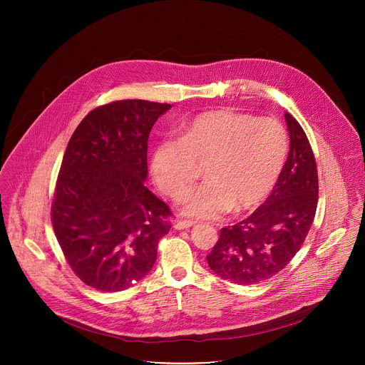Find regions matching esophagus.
Segmentation results:
<instances>
[{"mask_svg":"<svg viewBox=\"0 0 365 365\" xmlns=\"http://www.w3.org/2000/svg\"><path fill=\"white\" fill-rule=\"evenodd\" d=\"M193 225H195V221H189V220H180V221L175 222L176 230H186V228H190Z\"/></svg>","mask_w":365,"mask_h":365,"instance_id":"esophagus-1","label":"esophagus"}]
</instances>
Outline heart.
Returning <instances> with one entry per match:
<instances>
[{"instance_id":"obj_1","label":"heart","mask_w":365,"mask_h":365,"mask_svg":"<svg viewBox=\"0 0 365 365\" xmlns=\"http://www.w3.org/2000/svg\"><path fill=\"white\" fill-rule=\"evenodd\" d=\"M287 151V131L279 120L218 108L185 123L179 138H162L150 169L162 193L178 200L202 165L205 182L185 196L182 212L218 218L231 207L245 212L262 203L282 175Z\"/></svg>"}]
</instances>
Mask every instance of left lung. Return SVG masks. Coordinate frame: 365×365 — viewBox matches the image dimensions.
Instances as JSON below:
<instances>
[{
    "label": "left lung",
    "instance_id": "left-lung-1",
    "mask_svg": "<svg viewBox=\"0 0 365 365\" xmlns=\"http://www.w3.org/2000/svg\"><path fill=\"white\" fill-rule=\"evenodd\" d=\"M290 151L266 202L244 221L222 228L207 264L235 284H257L280 273L300 250L315 220L319 182L315 154L297 120L284 114Z\"/></svg>",
    "mask_w": 365,
    "mask_h": 365
}]
</instances>
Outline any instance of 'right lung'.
<instances>
[{
	"instance_id": "right-lung-1",
	"label": "right lung",
	"mask_w": 365,
	"mask_h": 365,
	"mask_svg": "<svg viewBox=\"0 0 365 365\" xmlns=\"http://www.w3.org/2000/svg\"><path fill=\"white\" fill-rule=\"evenodd\" d=\"M170 103L113 101L72 134L51 200V225L72 272L101 292H120L154 266L170 230V206L144 185L151 127Z\"/></svg>"
}]
</instances>
